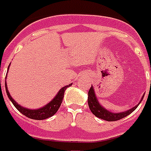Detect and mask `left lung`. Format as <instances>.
Here are the masks:
<instances>
[{
    "label": "left lung",
    "mask_w": 151,
    "mask_h": 151,
    "mask_svg": "<svg viewBox=\"0 0 151 151\" xmlns=\"http://www.w3.org/2000/svg\"><path fill=\"white\" fill-rule=\"evenodd\" d=\"M143 97H144V94L143 95L139 103L131 109L123 111V112L114 113L108 110L105 107H103V106L99 103V100L97 99L96 95V92H95L94 88L92 85V87L90 88L88 93V104L90 110L95 116H96L97 117L101 118V119L107 121V122H114V121L122 119L123 117H125L126 116L130 114L131 113L133 112L134 110L138 107L139 103L142 102Z\"/></svg>",
    "instance_id": "obj_1"
}]
</instances>
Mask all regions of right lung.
Wrapping results in <instances>:
<instances>
[{
    "mask_svg": "<svg viewBox=\"0 0 151 151\" xmlns=\"http://www.w3.org/2000/svg\"><path fill=\"white\" fill-rule=\"evenodd\" d=\"M9 66H10V65L8 66V69H9ZM71 85H72V83L60 88V90L58 92L56 96L49 103H47L46 105H45L42 107H40L38 109H28V108H26L24 106H22L21 105H19L17 102H15V100H14L12 97L11 96L10 93L8 92V86H7V83H6L5 81L6 93L8 95V97L9 98L11 102L13 103V105L15 106V107L20 113H22V114H24L25 116H27L29 118L34 120H44L53 116L58 111L59 106L61 105L64 96V92H65L66 88L71 86Z\"/></svg>",
    "mask_w": 151,
    "mask_h": 151,
    "instance_id": "right-lung-1",
    "label": "right lung"
}]
</instances>
